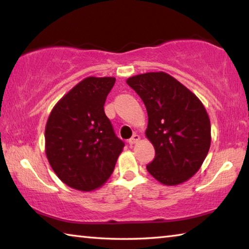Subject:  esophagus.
I'll use <instances>...</instances> for the list:
<instances>
[{"instance_id":"obj_1","label":"esophagus","mask_w":249,"mask_h":249,"mask_svg":"<svg viewBox=\"0 0 249 249\" xmlns=\"http://www.w3.org/2000/svg\"><path fill=\"white\" fill-rule=\"evenodd\" d=\"M141 140V136L140 135H137V134H134L133 136H132V138H129V141H128V142H129V145H134V144H136V142Z\"/></svg>"}]
</instances>
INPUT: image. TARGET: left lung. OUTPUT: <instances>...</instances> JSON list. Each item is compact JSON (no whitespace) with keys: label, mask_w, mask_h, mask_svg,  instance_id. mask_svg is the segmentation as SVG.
<instances>
[{"label":"left lung","mask_w":249,"mask_h":249,"mask_svg":"<svg viewBox=\"0 0 249 249\" xmlns=\"http://www.w3.org/2000/svg\"><path fill=\"white\" fill-rule=\"evenodd\" d=\"M126 83L144 102L146 137L155 148L147 170L165 185L183 183L203 163L211 145V123L199 98L162 71L137 74Z\"/></svg>","instance_id":"8db88e82"}]
</instances>
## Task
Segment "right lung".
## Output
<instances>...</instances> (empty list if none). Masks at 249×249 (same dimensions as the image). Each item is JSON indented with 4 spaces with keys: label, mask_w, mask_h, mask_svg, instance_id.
Instances as JSON below:
<instances>
[{
    "label": "right lung",
    "mask_w": 249,
    "mask_h": 249,
    "mask_svg": "<svg viewBox=\"0 0 249 249\" xmlns=\"http://www.w3.org/2000/svg\"><path fill=\"white\" fill-rule=\"evenodd\" d=\"M113 77H88L58 101L45 128V151L62 182L80 191L103 185L114 170L124 142L104 113Z\"/></svg>",
    "instance_id": "add662e5"
}]
</instances>
